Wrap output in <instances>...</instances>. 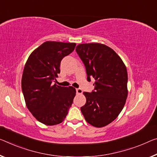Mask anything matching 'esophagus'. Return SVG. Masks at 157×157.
Segmentation results:
<instances>
[{"mask_svg":"<svg viewBox=\"0 0 157 157\" xmlns=\"http://www.w3.org/2000/svg\"><path fill=\"white\" fill-rule=\"evenodd\" d=\"M76 90L78 94H82V93H83V90H82L81 88H76Z\"/></svg>","mask_w":157,"mask_h":157,"instance_id":"esophagus-1","label":"esophagus"}]
</instances>
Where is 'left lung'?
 <instances>
[{
    "mask_svg": "<svg viewBox=\"0 0 157 157\" xmlns=\"http://www.w3.org/2000/svg\"><path fill=\"white\" fill-rule=\"evenodd\" d=\"M76 51L85 65L87 80L95 79V88L84 92L85 105L81 111L88 124L98 128L116 119L128 95V73L122 59L112 48L100 43H83Z\"/></svg>",
    "mask_w": 157,
    "mask_h": 157,
    "instance_id": "8db88e82",
    "label": "left lung"
}]
</instances>
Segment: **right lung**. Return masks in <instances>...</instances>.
<instances>
[{"mask_svg": "<svg viewBox=\"0 0 157 157\" xmlns=\"http://www.w3.org/2000/svg\"><path fill=\"white\" fill-rule=\"evenodd\" d=\"M74 43L47 41L29 57L21 78V90L28 109L38 121L48 126L62 123L76 95L73 87L54 84L60 63L71 53Z\"/></svg>", "mask_w": 157, "mask_h": 157, "instance_id": "add662e5", "label": "right lung"}]
</instances>
